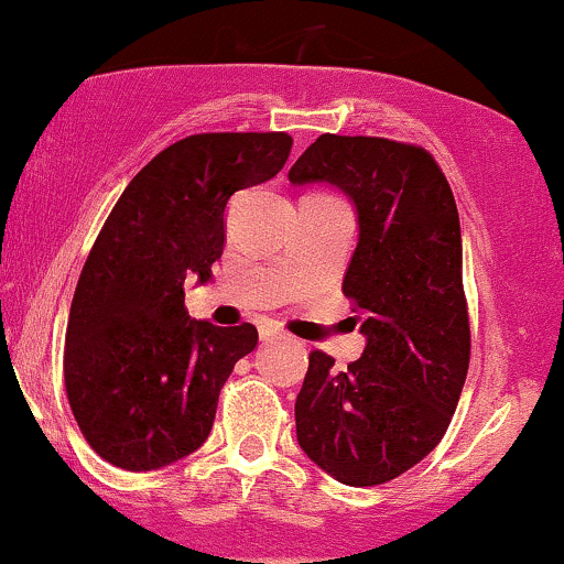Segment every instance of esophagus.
Returning <instances> with one entry per match:
<instances>
[{"instance_id":"obj_1","label":"esophagus","mask_w":564,"mask_h":564,"mask_svg":"<svg viewBox=\"0 0 564 564\" xmlns=\"http://www.w3.org/2000/svg\"><path fill=\"white\" fill-rule=\"evenodd\" d=\"M260 338H262L264 344H273V341H281V338H286V334H283V330L273 328V325H268V328L260 330Z\"/></svg>"}]
</instances>
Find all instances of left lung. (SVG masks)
I'll use <instances>...</instances> for the list:
<instances>
[{"label":"left lung","mask_w":564,"mask_h":564,"mask_svg":"<svg viewBox=\"0 0 564 564\" xmlns=\"http://www.w3.org/2000/svg\"><path fill=\"white\" fill-rule=\"evenodd\" d=\"M289 181L328 183L355 207L341 291L365 336L347 370L321 349L310 355L296 441L338 484H386L436 449L470 362L454 194L425 149L372 135L323 133Z\"/></svg>","instance_id":"left-lung-1"}]
</instances>
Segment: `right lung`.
<instances>
[{
	"label": "right lung",
	"instance_id": "right-lung-1",
	"mask_svg": "<svg viewBox=\"0 0 564 564\" xmlns=\"http://www.w3.org/2000/svg\"><path fill=\"white\" fill-rule=\"evenodd\" d=\"M289 152V133L188 135L141 167L107 217L70 304L65 389L80 433L115 467L160 470L213 431L257 328L194 321L183 281H213L230 196L275 178Z\"/></svg>",
	"mask_w": 564,
	"mask_h": 564
}]
</instances>
